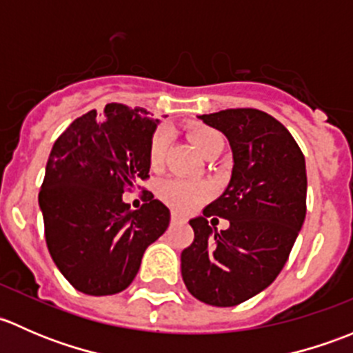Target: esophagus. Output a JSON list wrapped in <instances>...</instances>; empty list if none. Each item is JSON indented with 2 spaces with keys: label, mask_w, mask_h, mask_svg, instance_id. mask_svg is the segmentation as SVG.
Wrapping results in <instances>:
<instances>
[{
  "label": "esophagus",
  "mask_w": 353,
  "mask_h": 353,
  "mask_svg": "<svg viewBox=\"0 0 353 353\" xmlns=\"http://www.w3.org/2000/svg\"><path fill=\"white\" fill-rule=\"evenodd\" d=\"M172 223H184L186 222V216H183V215H179V213H172Z\"/></svg>",
  "instance_id": "esophagus-1"
}]
</instances>
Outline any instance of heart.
Returning <instances> with one entry per match:
<instances>
[{
	"instance_id": "heart-1",
	"label": "heart",
	"mask_w": 353,
	"mask_h": 353,
	"mask_svg": "<svg viewBox=\"0 0 353 353\" xmlns=\"http://www.w3.org/2000/svg\"><path fill=\"white\" fill-rule=\"evenodd\" d=\"M191 140H193L196 150L205 157L210 152V148L216 143L219 140H222L219 133L215 130H210V128H196V130L191 133ZM167 143H169V134L167 131L159 130L154 134L150 141V163L154 167L159 165L163 160L165 155ZM160 196L163 201L169 203L170 206H174L176 210H186L194 208L206 194L205 184L196 183V181H186V179H167L160 184L159 190Z\"/></svg>"
}]
</instances>
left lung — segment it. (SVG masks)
I'll use <instances>...</instances> for the list:
<instances>
[{"label": "left lung", "instance_id": "left-lung-1", "mask_svg": "<svg viewBox=\"0 0 353 353\" xmlns=\"http://www.w3.org/2000/svg\"><path fill=\"white\" fill-rule=\"evenodd\" d=\"M219 130L232 150L225 191L190 220L194 241L181 252V273L198 301L237 305L272 285L305 219L307 176L301 148L280 121L258 109L198 116ZM231 222L210 228L208 216Z\"/></svg>", "mask_w": 353, "mask_h": 353}]
</instances>
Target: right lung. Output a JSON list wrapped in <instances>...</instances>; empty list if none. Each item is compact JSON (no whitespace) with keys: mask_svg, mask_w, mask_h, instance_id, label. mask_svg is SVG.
Segmentation results:
<instances>
[{"mask_svg":"<svg viewBox=\"0 0 353 353\" xmlns=\"http://www.w3.org/2000/svg\"><path fill=\"white\" fill-rule=\"evenodd\" d=\"M159 119L145 109L108 104L83 114L54 141L39 206L52 261L77 290L112 295L130 287L145 249L167 230L170 212L148 198L140 210L123 201L150 172Z\"/></svg>","mask_w":353,"mask_h":353,"instance_id":"add662e5","label":"right lung"}]
</instances>
